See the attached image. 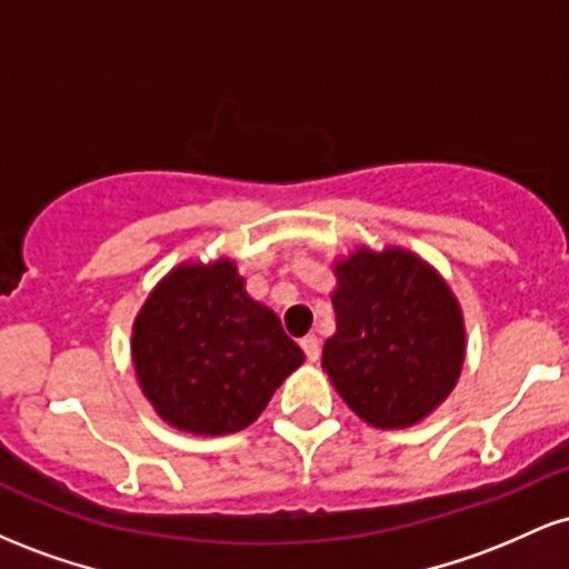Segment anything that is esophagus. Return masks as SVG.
I'll return each mask as SVG.
<instances>
[{
    "label": "esophagus",
    "instance_id": "obj_1",
    "mask_svg": "<svg viewBox=\"0 0 569 569\" xmlns=\"http://www.w3.org/2000/svg\"><path fill=\"white\" fill-rule=\"evenodd\" d=\"M299 345H302L307 361H318V358H321V339L316 335H307Z\"/></svg>",
    "mask_w": 569,
    "mask_h": 569
}]
</instances>
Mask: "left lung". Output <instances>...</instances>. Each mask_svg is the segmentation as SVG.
I'll return each mask as SVG.
<instances>
[{
    "instance_id": "obj_1",
    "label": "left lung",
    "mask_w": 569,
    "mask_h": 569,
    "mask_svg": "<svg viewBox=\"0 0 569 569\" xmlns=\"http://www.w3.org/2000/svg\"><path fill=\"white\" fill-rule=\"evenodd\" d=\"M337 331L323 371L375 428H411L452 393L466 361V321L433 264L401 246H358L335 262Z\"/></svg>"
}]
</instances>
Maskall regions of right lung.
Segmentation results:
<instances>
[{
	"mask_svg": "<svg viewBox=\"0 0 569 569\" xmlns=\"http://www.w3.org/2000/svg\"><path fill=\"white\" fill-rule=\"evenodd\" d=\"M141 393L168 426L227 436L262 415L305 352L248 297L232 259L181 262L149 291L130 335Z\"/></svg>",
	"mask_w": 569,
	"mask_h": 569,
	"instance_id": "1",
	"label": "right lung"
}]
</instances>
